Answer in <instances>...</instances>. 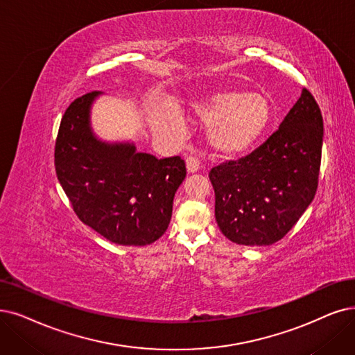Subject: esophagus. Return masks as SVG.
<instances>
[{"mask_svg":"<svg viewBox=\"0 0 355 355\" xmlns=\"http://www.w3.org/2000/svg\"><path fill=\"white\" fill-rule=\"evenodd\" d=\"M187 168H188L189 173H193V172H196L198 168H200V160H198L196 155H192V154L188 155V157H187Z\"/></svg>","mask_w":355,"mask_h":355,"instance_id":"1","label":"esophagus"}]
</instances>
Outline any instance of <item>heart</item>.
<instances>
[{
    "instance_id": "obj_1",
    "label": "heart",
    "mask_w": 355,
    "mask_h": 355,
    "mask_svg": "<svg viewBox=\"0 0 355 355\" xmlns=\"http://www.w3.org/2000/svg\"><path fill=\"white\" fill-rule=\"evenodd\" d=\"M201 121L209 123L211 147L225 157L249 151L266 131L272 118V105L263 92L224 89L193 103Z\"/></svg>"
}]
</instances>
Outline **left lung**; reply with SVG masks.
Segmentation results:
<instances>
[{
  "label": "left lung",
  "mask_w": 355,
  "mask_h": 355,
  "mask_svg": "<svg viewBox=\"0 0 355 355\" xmlns=\"http://www.w3.org/2000/svg\"><path fill=\"white\" fill-rule=\"evenodd\" d=\"M322 143L319 105L303 89L259 148L211 168L221 233L245 246H268L284 237L316 195Z\"/></svg>",
  "instance_id": "8db88e82"
}]
</instances>
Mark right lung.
Here are the masks:
<instances>
[{"label":"right lung","mask_w":355,"mask_h":355,"mask_svg":"<svg viewBox=\"0 0 355 355\" xmlns=\"http://www.w3.org/2000/svg\"><path fill=\"white\" fill-rule=\"evenodd\" d=\"M90 92L68 106L55 141V170L77 217L112 243L146 246L167 230L187 176L179 155L155 159L131 144H107L90 130Z\"/></svg>","instance_id":"obj_1"}]
</instances>
